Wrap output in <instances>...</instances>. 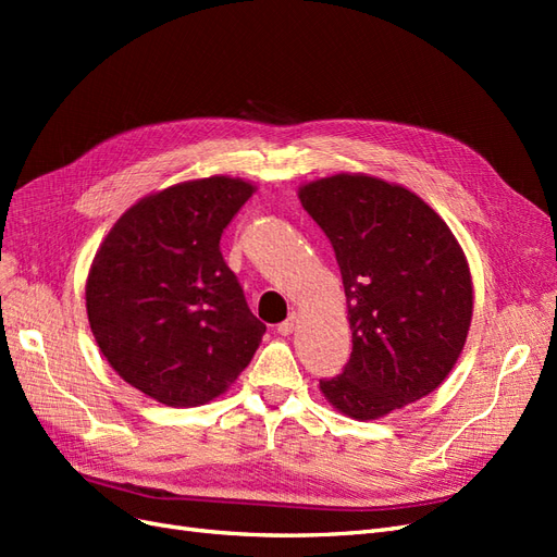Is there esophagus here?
Instances as JSON below:
<instances>
[{"mask_svg": "<svg viewBox=\"0 0 557 557\" xmlns=\"http://www.w3.org/2000/svg\"><path fill=\"white\" fill-rule=\"evenodd\" d=\"M297 320H299V318H297V313H290V315H288V320H283V323L276 327V330H278V334H281V336H288V334H293V330L297 327Z\"/></svg>", "mask_w": 557, "mask_h": 557, "instance_id": "34e87169", "label": "esophagus"}]
</instances>
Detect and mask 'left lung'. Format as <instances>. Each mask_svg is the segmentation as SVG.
I'll use <instances>...</instances> for the list:
<instances>
[{"mask_svg":"<svg viewBox=\"0 0 557 557\" xmlns=\"http://www.w3.org/2000/svg\"><path fill=\"white\" fill-rule=\"evenodd\" d=\"M342 269L352 352L320 381L332 407L379 420L434 393L450 374L474 313L469 262L444 218L399 183L334 174L299 185Z\"/></svg>","mask_w":557,"mask_h":557,"instance_id":"obj_1","label":"left lung"}]
</instances>
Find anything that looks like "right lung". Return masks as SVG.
<instances>
[{
  "mask_svg": "<svg viewBox=\"0 0 557 557\" xmlns=\"http://www.w3.org/2000/svg\"><path fill=\"white\" fill-rule=\"evenodd\" d=\"M258 188L209 176L132 205L95 252L86 311L107 362L164 407H201L248 367L264 325L221 252V234Z\"/></svg>",
  "mask_w": 557,
  "mask_h": 557,
  "instance_id": "right-lung-1",
  "label": "right lung"
}]
</instances>
